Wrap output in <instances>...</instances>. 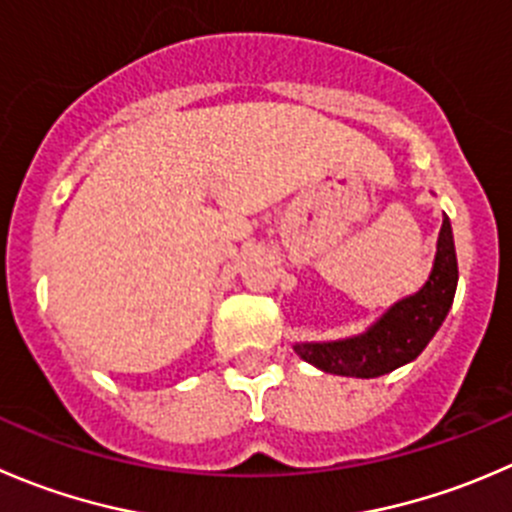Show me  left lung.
Masks as SVG:
<instances>
[{
    "mask_svg": "<svg viewBox=\"0 0 512 512\" xmlns=\"http://www.w3.org/2000/svg\"><path fill=\"white\" fill-rule=\"evenodd\" d=\"M458 287L453 230L448 215L438 235V252L428 282L415 295L395 302L375 325L362 335L337 342H307L295 352L310 365L332 375L380 377L415 360L443 325Z\"/></svg>",
    "mask_w": 512,
    "mask_h": 512,
    "instance_id": "1",
    "label": "left lung"
}]
</instances>
